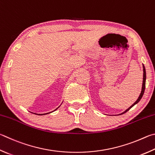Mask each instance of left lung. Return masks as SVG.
<instances>
[{
	"label": "left lung",
	"instance_id": "8db88e82",
	"mask_svg": "<svg viewBox=\"0 0 155 155\" xmlns=\"http://www.w3.org/2000/svg\"><path fill=\"white\" fill-rule=\"evenodd\" d=\"M143 72H144V74H143V83H142V91H141V94H140V95L139 97L137 98V100L136 101V102L134 103L133 104H132L130 107H129V108L127 109L125 112H123V113H121V114H119V115L124 114V113H125V112H127L128 110H130V109L132 108V107H133L134 105H136V104H137V103H138V102H140V100H141V98L142 97L143 95H144V90H145V86H146V70H145V67H144V65H143Z\"/></svg>",
	"mask_w": 155,
	"mask_h": 155
}]
</instances>
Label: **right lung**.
Segmentation results:
<instances>
[{"label":"right lung","instance_id":"right-lung-1","mask_svg":"<svg viewBox=\"0 0 155 155\" xmlns=\"http://www.w3.org/2000/svg\"><path fill=\"white\" fill-rule=\"evenodd\" d=\"M59 107H60V106H59ZM59 107H58V108H59ZM58 108H57L55 110H57ZM45 114H48V113H45ZM43 114H38V115H43Z\"/></svg>","mask_w":155,"mask_h":155}]
</instances>
